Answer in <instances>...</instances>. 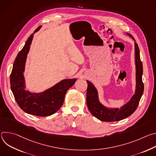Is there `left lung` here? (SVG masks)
<instances>
[{
    "instance_id": "obj_1",
    "label": "left lung",
    "mask_w": 156,
    "mask_h": 156,
    "mask_svg": "<svg viewBox=\"0 0 156 156\" xmlns=\"http://www.w3.org/2000/svg\"><path fill=\"white\" fill-rule=\"evenodd\" d=\"M135 41V63L136 69V85L135 93L131 99L120 107H108L99 101L98 90L94 85L87 80L86 92L87 106L91 114L103 122H116L122 120L131 115L136 110L144 91V84L142 81L143 65L140 59V52L136 41L130 34L126 33Z\"/></svg>"
}]
</instances>
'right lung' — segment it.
<instances>
[{
	"label": "right lung",
	"mask_w": 156,
	"mask_h": 156,
	"mask_svg": "<svg viewBox=\"0 0 156 156\" xmlns=\"http://www.w3.org/2000/svg\"><path fill=\"white\" fill-rule=\"evenodd\" d=\"M42 26H39L28 38L23 49L18 54L13 63L10 75V87L15 101L20 107L27 114L39 116H50L60 109L65 96L75 84L76 78L64 79L42 92H31L27 87L24 73L34 34Z\"/></svg>",
	"instance_id": "1"
}]
</instances>
